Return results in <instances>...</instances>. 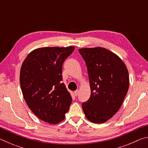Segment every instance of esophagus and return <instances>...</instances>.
I'll use <instances>...</instances> for the list:
<instances>
[{
  "instance_id": "esophagus-1",
  "label": "esophagus",
  "mask_w": 148,
  "mask_h": 148,
  "mask_svg": "<svg viewBox=\"0 0 148 148\" xmlns=\"http://www.w3.org/2000/svg\"><path fill=\"white\" fill-rule=\"evenodd\" d=\"M78 93H79V91H78V90H76V91H74L75 96H77V95H78Z\"/></svg>"
}]
</instances>
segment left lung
Here are the masks:
<instances>
[{
	"label": "left lung",
	"instance_id": "obj_1",
	"mask_svg": "<svg viewBox=\"0 0 148 148\" xmlns=\"http://www.w3.org/2000/svg\"><path fill=\"white\" fill-rule=\"evenodd\" d=\"M89 74L91 96L82 103L87 119L106 122L117 113L128 91L129 77L123 61L103 47L79 49Z\"/></svg>",
	"mask_w": 148,
	"mask_h": 148
}]
</instances>
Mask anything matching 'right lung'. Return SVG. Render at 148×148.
Here are the masks:
<instances>
[{
  "label": "right lung",
  "mask_w": 148,
  "mask_h": 148,
  "mask_svg": "<svg viewBox=\"0 0 148 148\" xmlns=\"http://www.w3.org/2000/svg\"><path fill=\"white\" fill-rule=\"evenodd\" d=\"M74 46L46 47L31 51L20 71V85L25 101L42 121L56 124L64 119L72 97L62 83V64Z\"/></svg>",
  "instance_id": "obj_1"
}]
</instances>
